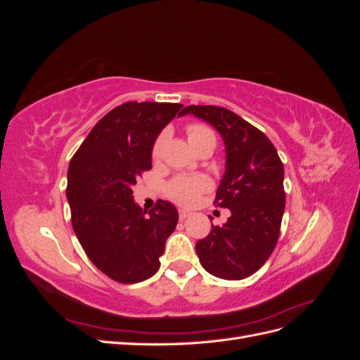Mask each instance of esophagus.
<instances>
[{"instance_id":"34e87169","label":"esophagus","mask_w":360,"mask_h":360,"mask_svg":"<svg viewBox=\"0 0 360 360\" xmlns=\"http://www.w3.org/2000/svg\"><path fill=\"white\" fill-rule=\"evenodd\" d=\"M189 214H191V213H189L188 210H183V209H181V210H179V216H180V221H184V219H186V217H188Z\"/></svg>"}]
</instances>
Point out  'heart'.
<instances>
[{
    "label": "heart",
    "mask_w": 360,
    "mask_h": 360,
    "mask_svg": "<svg viewBox=\"0 0 360 360\" xmlns=\"http://www.w3.org/2000/svg\"><path fill=\"white\" fill-rule=\"evenodd\" d=\"M186 135L192 147L197 146L204 138L214 136L210 127L200 123L189 124L186 129ZM163 143H165V136L160 135L156 138L153 148H151V156H153V159L160 158ZM210 188H212V181L205 176H179V177H174L167 184V197L180 205H193L198 201L200 195L210 191Z\"/></svg>",
    "instance_id": "1"
}]
</instances>
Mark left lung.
Wrapping results in <instances>:
<instances>
[{
    "mask_svg": "<svg viewBox=\"0 0 360 360\" xmlns=\"http://www.w3.org/2000/svg\"><path fill=\"white\" fill-rule=\"evenodd\" d=\"M193 114L224 138L226 167L214 205L230 209L225 225H212L197 242L201 266L210 275L238 281L263 266L274 252L285 209L284 165L271 141L259 129L222 106L189 105Z\"/></svg>",
    "mask_w": 360,
    "mask_h": 360,
    "instance_id": "obj_1",
    "label": "left lung"
}]
</instances>
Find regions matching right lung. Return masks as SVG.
<instances>
[{"label":"right lung","mask_w":360,"mask_h":360,"mask_svg":"<svg viewBox=\"0 0 360 360\" xmlns=\"http://www.w3.org/2000/svg\"><path fill=\"white\" fill-rule=\"evenodd\" d=\"M180 103L126 102L114 108L84 139L68 171L72 226L86 257L120 284L153 276L176 230L179 213L159 200L147 212L134 201L132 186L151 169V148Z\"/></svg>","instance_id":"add662e5"}]
</instances>
